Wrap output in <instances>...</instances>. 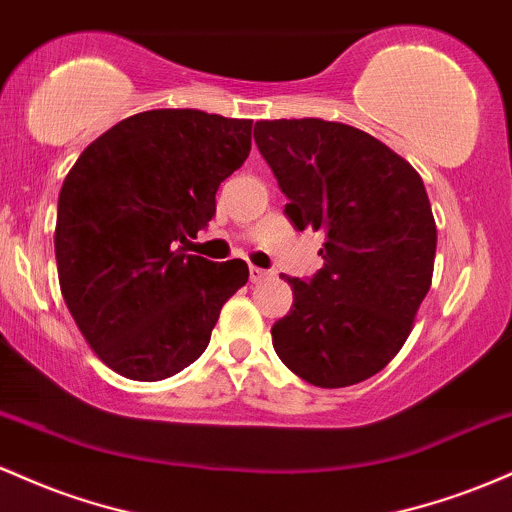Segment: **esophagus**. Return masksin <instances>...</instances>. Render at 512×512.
<instances>
[{
  "mask_svg": "<svg viewBox=\"0 0 512 512\" xmlns=\"http://www.w3.org/2000/svg\"><path fill=\"white\" fill-rule=\"evenodd\" d=\"M268 275H271V273L263 271V268H256V266L249 268V280H251V283H261V280H266Z\"/></svg>",
  "mask_w": 512,
  "mask_h": 512,
  "instance_id": "34e87169",
  "label": "esophagus"
}]
</instances>
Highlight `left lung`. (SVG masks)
Listing matches in <instances>:
<instances>
[{"label": "left lung", "instance_id": "left-lung-1", "mask_svg": "<svg viewBox=\"0 0 512 512\" xmlns=\"http://www.w3.org/2000/svg\"><path fill=\"white\" fill-rule=\"evenodd\" d=\"M254 137L297 229L324 232V268L287 278L292 309L273 324L278 358L314 387L377 375L428 295L433 210L421 176L377 137L321 118L261 120Z\"/></svg>", "mask_w": 512, "mask_h": 512}]
</instances>
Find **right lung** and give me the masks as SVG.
Segmentation results:
<instances>
[{
	"mask_svg": "<svg viewBox=\"0 0 512 512\" xmlns=\"http://www.w3.org/2000/svg\"><path fill=\"white\" fill-rule=\"evenodd\" d=\"M251 152V120L157 108L96 137L62 183L55 258L67 309L118 375L157 382L203 355L249 280L241 258L183 254Z\"/></svg>",
	"mask_w": 512,
	"mask_h": 512,
	"instance_id": "1",
	"label": "right lung"
}]
</instances>
